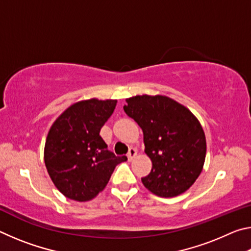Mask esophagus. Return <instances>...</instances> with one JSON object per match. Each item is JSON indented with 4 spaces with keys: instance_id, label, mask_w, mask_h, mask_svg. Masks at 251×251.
<instances>
[{
    "instance_id": "1",
    "label": "esophagus",
    "mask_w": 251,
    "mask_h": 251,
    "mask_svg": "<svg viewBox=\"0 0 251 251\" xmlns=\"http://www.w3.org/2000/svg\"><path fill=\"white\" fill-rule=\"evenodd\" d=\"M136 156H137V151H136L135 148H130L129 151H128V155H127V158H128L129 161H131Z\"/></svg>"
}]
</instances>
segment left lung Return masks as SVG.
I'll return each mask as SVG.
<instances>
[{
  "mask_svg": "<svg viewBox=\"0 0 251 251\" xmlns=\"http://www.w3.org/2000/svg\"><path fill=\"white\" fill-rule=\"evenodd\" d=\"M125 113L143 130L145 152L152 164L143 185L156 196L184 194L201 175L206 158V136L198 118L165 95L126 99Z\"/></svg>",
  "mask_w": 251,
  "mask_h": 251,
  "instance_id": "1",
  "label": "left lung"
}]
</instances>
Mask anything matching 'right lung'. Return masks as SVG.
I'll return each instance as SVG.
<instances>
[{
  "label": "right lung",
  "instance_id": "add662e5",
  "mask_svg": "<svg viewBox=\"0 0 251 251\" xmlns=\"http://www.w3.org/2000/svg\"><path fill=\"white\" fill-rule=\"evenodd\" d=\"M116 100H83L69 106L50 126L44 163L55 187L75 201H90L103 192L116 165L115 156L100 136L116 107Z\"/></svg>",
  "mask_w": 251,
  "mask_h": 251
}]
</instances>
